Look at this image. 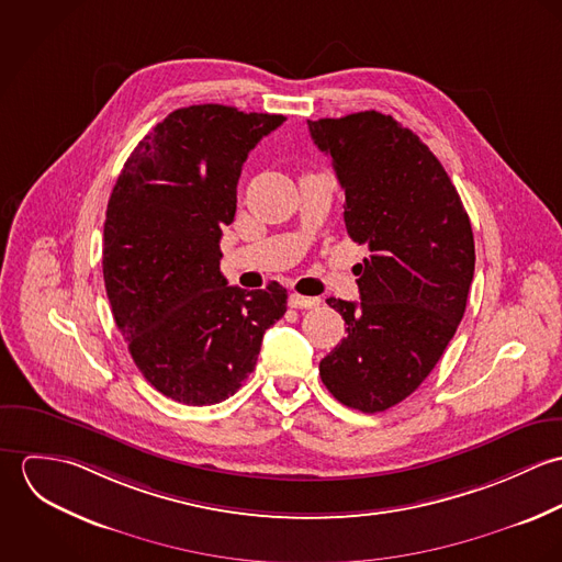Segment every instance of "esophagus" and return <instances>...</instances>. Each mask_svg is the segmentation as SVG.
I'll return each mask as SVG.
<instances>
[{"instance_id": "34e87169", "label": "esophagus", "mask_w": 562, "mask_h": 562, "mask_svg": "<svg viewBox=\"0 0 562 562\" xmlns=\"http://www.w3.org/2000/svg\"><path fill=\"white\" fill-rule=\"evenodd\" d=\"M321 305V299L316 296H303V294H290V307L294 310H314Z\"/></svg>"}]
</instances>
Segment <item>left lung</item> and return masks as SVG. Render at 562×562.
Returning a JSON list of instances; mask_svg holds the SVG:
<instances>
[{
	"mask_svg": "<svg viewBox=\"0 0 562 562\" xmlns=\"http://www.w3.org/2000/svg\"><path fill=\"white\" fill-rule=\"evenodd\" d=\"M344 188L346 232L368 244L359 303L326 299L346 337L321 361L322 383L350 408L379 413L411 396L465 314L474 234L441 161L376 110L307 121Z\"/></svg>",
	"mask_w": 562,
	"mask_h": 562,
	"instance_id": "left-lung-1",
	"label": "left lung"
}]
</instances>
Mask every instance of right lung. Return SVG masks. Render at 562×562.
I'll use <instances>...</instances> for the list:
<instances>
[{
  "mask_svg": "<svg viewBox=\"0 0 562 562\" xmlns=\"http://www.w3.org/2000/svg\"><path fill=\"white\" fill-rule=\"evenodd\" d=\"M283 121L218 103L179 108L138 143L110 194L103 281L112 316L143 376L170 401L234 396L266 328L288 310L277 281L246 292L221 272L241 166Z\"/></svg>",
  "mask_w": 562,
  "mask_h": 562,
  "instance_id": "right-lung-1",
  "label": "right lung"
}]
</instances>
